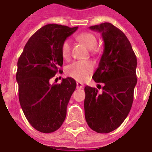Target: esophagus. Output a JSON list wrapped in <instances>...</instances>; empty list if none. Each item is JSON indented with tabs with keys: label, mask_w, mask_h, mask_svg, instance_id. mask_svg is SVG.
<instances>
[{
	"label": "esophagus",
	"mask_w": 152,
	"mask_h": 152,
	"mask_svg": "<svg viewBox=\"0 0 152 152\" xmlns=\"http://www.w3.org/2000/svg\"><path fill=\"white\" fill-rule=\"evenodd\" d=\"M76 88H84V84L80 83V82H76Z\"/></svg>",
	"instance_id": "esophagus-1"
}]
</instances>
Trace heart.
<instances>
[{"mask_svg": "<svg viewBox=\"0 0 152 152\" xmlns=\"http://www.w3.org/2000/svg\"><path fill=\"white\" fill-rule=\"evenodd\" d=\"M79 41L83 43L87 48L96 51L97 45V38L91 32H83L77 36ZM61 54L64 59H68L71 55V45L70 41L65 40L61 46ZM94 71V64L91 61H76L67 66L66 73L74 80L78 81H84L91 76Z\"/></svg>", "mask_w": 152, "mask_h": 152, "instance_id": "heart-1", "label": "heart"}]
</instances>
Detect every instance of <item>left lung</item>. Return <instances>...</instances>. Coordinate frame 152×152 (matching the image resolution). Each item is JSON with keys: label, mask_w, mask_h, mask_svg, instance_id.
Here are the masks:
<instances>
[{"label": "left lung", "mask_w": 152, "mask_h": 152, "mask_svg": "<svg viewBox=\"0 0 152 152\" xmlns=\"http://www.w3.org/2000/svg\"><path fill=\"white\" fill-rule=\"evenodd\" d=\"M101 32L104 49L92 78L103 83V93L84 88V114L88 125L98 133H108L120 127L132 106L137 83V59L125 34L111 23L91 26Z\"/></svg>", "instance_id": "8db88e82"}]
</instances>
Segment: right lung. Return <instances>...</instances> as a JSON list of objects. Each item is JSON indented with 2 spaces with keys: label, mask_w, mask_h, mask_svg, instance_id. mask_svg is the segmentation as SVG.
Returning <instances> with one entry per match:
<instances>
[{
  "label": "right lung",
  "mask_w": 152,
  "mask_h": 152,
  "mask_svg": "<svg viewBox=\"0 0 152 152\" xmlns=\"http://www.w3.org/2000/svg\"><path fill=\"white\" fill-rule=\"evenodd\" d=\"M77 28L56 24L43 26L29 38L18 59L20 104L28 121L40 132H55L65 120L76 81L68 77L61 84H51L49 80L61 72V46Z\"/></svg>",
  "instance_id": "obj_1"
}]
</instances>
